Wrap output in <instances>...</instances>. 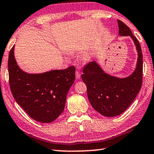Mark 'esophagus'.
<instances>
[{
    "instance_id": "esophagus-1",
    "label": "esophagus",
    "mask_w": 154,
    "mask_h": 154,
    "mask_svg": "<svg viewBox=\"0 0 154 154\" xmlns=\"http://www.w3.org/2000/svg\"><path fill=\"white\" fill-rule=\"evenodd\" d=\"M75 76H76V78L77 79H79L81 77L80 72L79 71H76V72H75Z\"/></svg>"
}]
</instances>
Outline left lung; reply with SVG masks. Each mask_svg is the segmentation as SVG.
<instances>
[{"mask_svg":"<svg viewBox=\"0 0 154 154\" xmlns=\"http://www.w3.org/2000/svg\"><path fill=\"white\" fill-rule=\"evenodd\" d=\"M119 35L129 36L133 41L138 54L134 72L128 77L120 78L106 73L96 61L85 65L82 79L87 86L88 99L92 107L106 117L122 114L131 105L142 85L143 54L137 38L130 28L118 20Z\"/></svg>","mask_w":154,"mask_h":154,"instance_id":"8db88e82","label":"left lung"}]
</instances>
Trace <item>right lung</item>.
<instances>
[{
	"label": "right lung",
	"mask_w": 154,
	"mask_h": 154,
	"mask_svg": "<svg viewBox=\"0 0 154 154\" xmlns=\"http://www.w3.org/2000/svg\"><path fill=\"white\" fill-rule=\"evenodd\" d=\"M14 47L9 55L10 88L15 101L31 118L42 123L54 122L63 112L68 92L75 79V69L28 73L18 66Z\"/></svg>",
	"instance_id": "1"
}]
</instances>
